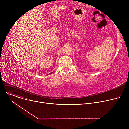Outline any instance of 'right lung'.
<instances>
[{"mask_svg":"<svg viewBox=\"0 0 129 129\" xmlns=\"http://www.w3.org/2000/svg\"><path fill=\"white\" fill-rule=\"evenodd\" d=\"M52 73H53V72H52V73H50V74H52Z\"/></svg>","mask_w":129,"mask_h":129,"instance_id":"right-lung-1","label":"right lung"}]
</instances>
